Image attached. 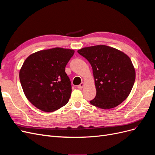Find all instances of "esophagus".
<instances>
[{"label": "esophagus", "instance_id": "esophagus-1", "mask_svg": "<svg viewBox=\"0 0 155 155\" xmlns=\"http://www.w3.org/2000/svg\"><path fill=\"white\" fill-rule=\"evenodd\" d=\"M84 85H85V84H84V83H81L80 84V85H79L78 86V88H83Z\"/></svg>", "mask_w": 155, "mask_h": 155}]
</instances>
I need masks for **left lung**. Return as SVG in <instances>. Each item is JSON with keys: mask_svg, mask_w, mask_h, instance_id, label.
Returning a JSON list of instances; mask_svg holds the SVG:
<instances>
[{"mask_svg": "<svg viewBox=\"0 0 155 155\" xmlns=\"http://www.w3.org/2000/svg\"><path fill=\"white\" fill-rule=\"evenodd\" d=\"M78 52L91 63L96 95L90 101L103 109L116 107L126 100L135 81L136 72L129 56L106 45L83 48Z\"/></svg>", "mask_w": 155, "mask_h": 155, "instance_id": "8db88e82", "label": "left lung"}]
</instances>
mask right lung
Returning a JSON list of instances; mask_svg holds the SVG:
<instances>
[{
	"mask_svg": "<svg viewBox=\"0 0 155 155\" xmlns=\"http://www.w3.org/2000/svg\"><path fill=\"white\" fill-rule=\"evenodd\" d=\"M74 54V50L58 47L36 51L25 61L21 84L28 100L37 109L51 112L68 103L72 87L65 67Z\"/></svg>",
	"mask_w": 155,
	"mask_h": 155,
	"instance_id": "1",
	"label": "right lung"
}]
</instances>
